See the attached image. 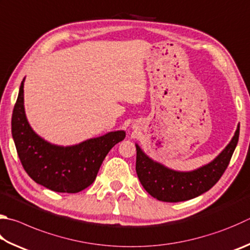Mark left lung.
<instances>
[{"label":"left lung","mask_w":250,"mask_h":250,"mask_svg":"<svg viewBox=\"0 0 250 250\" xmlns=\"http://www.w3.org/2000/svg\"><path fill=\"white\" fill-rule=\"evenodd\" d=\"M239 138V125L230 142L214 160L191 171H177L149 158L138 144L135 169L143 188L164 202L193 199L214 186L228 168Z\"/></svg>","instance_id":"left-lung-1"}]
</instances>
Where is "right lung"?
Returning a JSON list of instances; mask_svg holds the SVG:
<instances>
[{"instance_id": "1", "label": "right lung", "mask_w": 250, "mask_h": 250, "mask_svg": "<svg viewBox=\"0 0 250 250\" xmlns=\"http://www.w3.org/2000/svg\"><path fill=\"white\" fill-rule=\"evenodd\" d=\"M24 82L12 115V135L22 167L31 179L52 191H82L94 183L108 152L125 138V132L113 131L72 146L49 143L27 121Z\"/></svg>"}]
</instances>
